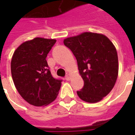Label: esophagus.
Here are the masks:
<instances>
[{"mask_svg": "<svg viewBox=\"0 0 135 135\" xmlns=\"http://www.w3.org/2000/svg\"><path fill=\"white\" fill-rule=\"evenodd\" d=\"M66 79L67 81L70 80V79H71V75H70V74H67V75L66 76Z\"/></svg>", "mask_w": 135, "mask_h": 135, "instance_id": "34e87169", "label": "esophagus"}]
</instances>
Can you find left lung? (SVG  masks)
<instances>
[{
  "mask_svg": "<svg viewBox=\"0 0 135 135\" xmlns=\"http://www.w3.org/2000/svg\"><path fill=\"white\" fill-rule=\"evenodd\" d=\"M76 57L84 87L76 93L87 103H98L112 90L119 73L117 51L103 34L83 32L64 40Z\"/></svg>",
  "mask_w": 135,
  "mask_h": 135,
  "instance_id": "left-lung-1",
  "label": "left lung"
}]
</instances>
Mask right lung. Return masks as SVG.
<instances>
[{
    "label": "right lung",
    "mask_w": 135,
    "mask_h": 135,
    "mask_svg": "<svg viewBox=\"0 0 135 135\" xmlns=\"http://www.w3.org/2000/svg\"><path fill=\"white\" fill-rule=\"evenodd\" d=\"M56 42L42 37L24 42L11 59V76L16 90L35 106L47 105L55 100L61 86V80L52 76L46 61Z\"/></svg>",
    "instance_id": "obj_1"
}]
</instances>
